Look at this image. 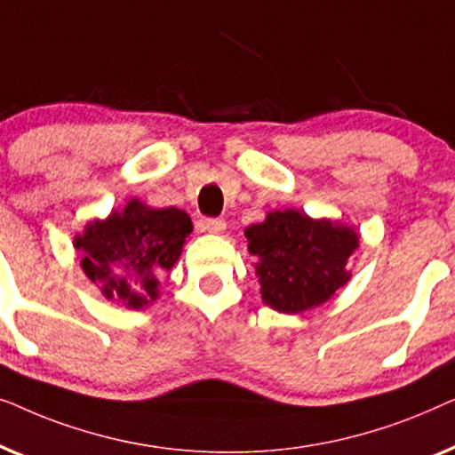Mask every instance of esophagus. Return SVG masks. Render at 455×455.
Wrapping results in <instances>:
<instances>
[{"label":"esophagus","instance_id":"obj_1","mask_svg":"<svg viewBox=\"0 0 455 455\" xmlns=\"http://www.w3.org/2000/svg\"><path fill=\"white\" fill-rule=\"evenodd\" d=\"M226 220H220V217H211V220H204V229L211 234H223L226 232Z\"/></svg>","mask_w":455,"mask_h":455}]
</instances>
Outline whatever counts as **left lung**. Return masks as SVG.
Returning <instances> with one entry per match:
<instances>
[{"instance_id": "1", "label": "left lung", "mask_w": 455, "mask_h": 455, "mask_svg": "<svg viewBox=\"0 0 455 455\" xmlns=\"http://www.w3.org/2000/svg\"><path fill=\"white\" fill-rule=\"evenodd\" d=\"M244 234L248 252L259 259L263 302L285 315L325 304L350 279L346 263L360 244L344 223L310 220L294 209L273 211Z\"/></svg>"}]
</instances>
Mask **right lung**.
Instances as JSON below:
<instances>
[{
    "instance_id": "right-lung-1",
    "label": "right lung",
    "mask_w": 455,
    "mask_h": 455,
    "mask_svg": "<svg viewBox=\"0 0 455 455\" xmlns=\"http://www.w3.org/2000/svg\"><path fill=\"white\" fill-rule=\"evenodd\" d=\"M192 232L188 213L151 209L132 198L108 220L86 223L74 238L83 271L108 300L139 310L159 298V275L170 271Z\"/></svg>"
}]
</instances>
